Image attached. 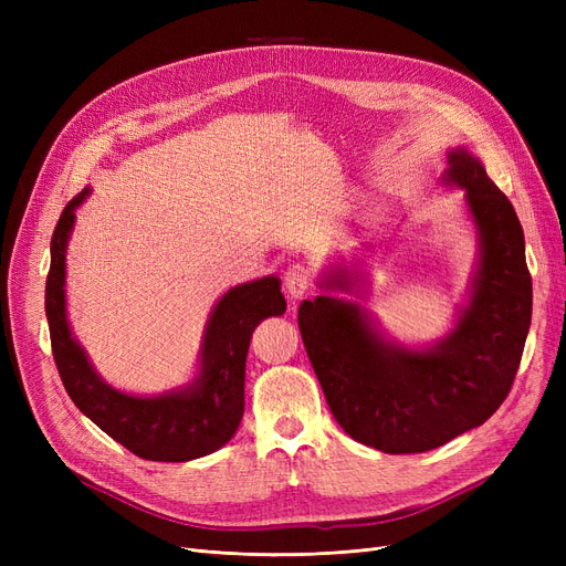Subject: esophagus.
<instances>
[{"label":"esophagus","mask_w":566,"mask_h":566,"mask_svg":"<svg viewBox=\"0 0 566 566\" xmlns=\"http://www.w3.org/2000/svg\"><path fill=\"white\" fill-rule=\"evenodd\" d=\"M310 285H312V276L302 264H295L285 271V293L293 300L304 297Z\"/></svg>","instance_id":"1"}]
</instances>
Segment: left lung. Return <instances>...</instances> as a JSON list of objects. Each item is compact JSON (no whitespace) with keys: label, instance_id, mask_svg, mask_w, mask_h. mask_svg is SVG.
Instances as JSON below:
<instances>
[{"label":"left lung","instance_id":"1","mask_svg":"<svg viewBox=\"0 0 566 566\" xmlns=\"http://www.w3.org/2000/svg\"><path fill=\"white\" fill-rule=\"evenodd\" d=\"M441 184L465 191L479 260L453 328L427 347L382 333L354 300L361 262L323 273L325 293L304 300L297 323L335 420L352 439L382 453H424L484 424L515 380L531 325L524 231L512 202L468 148L449 150ZM358 260V256H356Z\"/></svg>","mask_w":566,"mask_h":566}]
</instances>
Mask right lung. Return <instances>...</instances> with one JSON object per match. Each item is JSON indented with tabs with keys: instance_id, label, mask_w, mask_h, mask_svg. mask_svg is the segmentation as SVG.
<instances>
[{
	"instance_id": "add662e5",
	"label": "right lung",
	"mask_w": 566,
	"mask_h": 566,
	"mask_svg": "<svg viewBox=\"0 0 566 566\" xmlns=\"http://www.w3.org/2000/svg\"><path fill=\"white\" fill-rule=\"evenodd\" d=\"M84 188L65 205L51 235L46 321L51 352L73 403L134 455L186 462L210 455L235 434L245 410V358L252 331L269 316L285 314L276 276L241 283L219 297L200 342L196 378L158 397H139L108 385L75 339L65 312V252L75 210L90 198Z\"/></svg>"
}]
</instances>
